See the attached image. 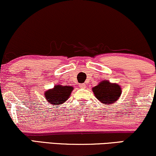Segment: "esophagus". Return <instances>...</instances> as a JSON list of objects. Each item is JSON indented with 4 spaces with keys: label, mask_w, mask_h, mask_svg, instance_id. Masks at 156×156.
Masks as SVG:
<instances>
[{
    "label": "esophagus",
    "mask_w": 156,
    "mask_h": 156,
    "mask_svg": "<svg viewBox=\"0 0 156 156\" xmlns=\"http://www.w3.org/2000/svg\"><path fill=\"white\" fill-rule=\"evenodd\" d=\"M79 86H80V88H86V85H85L84 83H81V84H80Z\"/></svg>",
    "instance_id": "1"
}]
</instances>
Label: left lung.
<instances>
[{
  "label": "left lung",
  "mask_w": 156,
  "mask_h": 156,
  "mask_svg": "<svg viewBox=\"0 0 156 156\" xmlns=\"http://www.w3.org/2000/svg\"><path fill=\"white\" fill-rule=\"evenodd\" d=\"M92 90L98 101L105 104L117 101L122 94V88L119 84L112 83L108 80H102Z\"/></svg>",
  "instance_id": "left-lung-1"
}]
</instances>
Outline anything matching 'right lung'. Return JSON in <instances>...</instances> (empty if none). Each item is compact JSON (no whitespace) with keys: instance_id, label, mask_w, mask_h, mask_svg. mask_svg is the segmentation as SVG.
I'll use <instances>...</instances> for the list:
<instances>
[{"instance_id":"add662e5","label":"right lung","mask_w":156,"mask_h":156,"mask_svg":"<svg viewBox=\"0 0 156 156\" xmlns=\"http://www.w3.org/2000/svg\"><path fill=\"white\" fill-rule=\"evenodd\" d=\"M73 90V86L58 85L55 86L52 89L45 91L44 96L49 103L54 105H58L64 103L68 99Z\"/></svg>"}]
</instances>
